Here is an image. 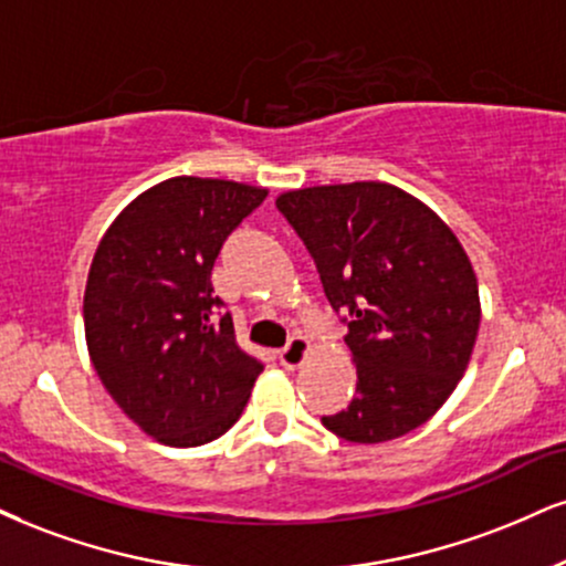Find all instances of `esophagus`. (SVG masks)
<instances>
[{"label": "esophagus", "instance_id": "esophagus-1", "mask_svg": "<svg viewBox=\"0 0 566 566\" xmlns=\"http://www.w3.org/2000/svg\"><path fill=\"white\" fill-rule=\"evenodd\" d=\"M306 354H310V340H306L304 336H294L289 344L281 348L277 359H281V365L285 369H296V367H302Z\"/></svg>", "mask_w": 566, "mask_h": 566}]
</instances>
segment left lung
Wrapping results in <instances>:
<instances>
[{"label":"left lung","instance_id":"8db88e82","mask_svg":"<svg viewBox=\"0 0 566 566\" xmlns=\"http://www.w3.org/2000/svg\"><path fill=\"white\" fill-rule=\"evenodd\" d=\"M277 209L317 264L357 361V396L323 424L352 443L428 422L470 361L480 327L472 264L449 226L375 180L298 188Z\"/></svg>","mask_w":566,"mask_h":566}]
</instances>
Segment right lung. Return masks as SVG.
Returning <instances> with one entry per match:
<instances>
[{
  "label": "right lung",
  "mask_w": 566,
  "mask_h": 566,
  "mask_svg": "<svg viewBox=\"0 0 566 566\" xmlns=\"http://www.w3.org/2000/svg\"><path fill=\"white\" fill-rule=\"evenodd\" d=\"M264 188L170 178L117 214L83 296L91 361L144 432L167 446L214 441L241 417L264 365L235 344L212 268Z\"/></svg>",
  "instance_id": "1"
}]
</instances>
